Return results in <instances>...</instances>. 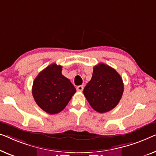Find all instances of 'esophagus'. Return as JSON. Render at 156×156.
<instances>
[{
  "mask_svg": "<svg viewBox=\"0 0 156 156\" xmlns=\"http://www.w3.org/2000/svg\"><path fill=\"white\" fill-rule=\"evenodd\" d=\"M83 88H84L83 85H79V86L77 87V90L79 92H82L83 90Z\"/></svg>",
  "mask_w": 156,
  "mask_h": 156,
  "instance_id": "34e87169",
  "label": "esophagus"
}]
</instances>
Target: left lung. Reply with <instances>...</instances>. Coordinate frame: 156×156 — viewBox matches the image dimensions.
<instances>
[{"instance_id": "obj_1", "label": "left lung", "mask_w": 156, "mask_h": 156, "mask_svg": "<svg viewBox=\"0 0 156 156\" xmlns=\"http://www.w3.org/2000/svg\"><path fill=\"white\" fill-rule=\"evenodd\" d=\"M123 92L124 83L119 74L102 63L94 66L91 80L83 90L92 108L100 113L115 108L121 100Z\"/></svg>"}]
</instances>
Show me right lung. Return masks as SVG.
I'll return each mask as SVG.
<instances>
[{
  "label": "right lung",
  "mask_w": 156,
  "mask_h": 156,
  "mask_svg": "<svg viewBox=\"0 0 156 156\" xmlns=\"http://www.w3.org/2000/svg\"><path fill=\"white\" fill-rule=\"evenodd\" d=\"M61 71V66L52 63L38 74L32 85L35 102L41 109L51 115L62 111L76 92Z\"/></svg>",
  "instance_id": "obj_1"
}]
</instances>
